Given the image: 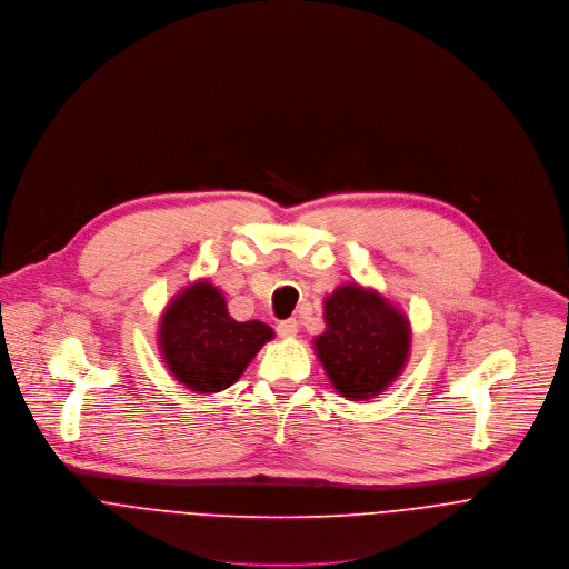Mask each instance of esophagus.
I'll use <instances>...</instances> for the list:
<instances>
[{
	"instance_id": "obj_1",
	"label": "esophagus",
	"mask_w": 569,
	"mask_h": 569,
	"mask_svg": "<svg viewBox=\"0 0 569 569\" xmlns=\"http://www.w3.org/2000/svg\"><path fill=\"white\" fill-rule=\"evenodd\" d=\"M276 331H278V336H282V338H293V336L298 333V320H296V318L280 320V322L276 325Z\"/></svg>"
}]
</instances>
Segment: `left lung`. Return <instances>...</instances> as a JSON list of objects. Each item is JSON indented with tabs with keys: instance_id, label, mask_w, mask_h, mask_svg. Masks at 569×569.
Segmentation results:
<instances>
[{
	"instance_id": "8db88e82",
	"label": "left lung",
	"mask_w": 569,
	"mask_h": 569,
	"mask_svg": "<svg viewBox=\"0 0 569 569\" xmlns=\"http://www.w3.org/2000/svg\"><path fill=\"white\" fill-rule=\"evenodd\" d=\"M325 325L313 348L331 386L350 401L381 395L401 375L410 325L379 291L357 282L338 287L325 298Z\"/></svg>"
}]
</instances>
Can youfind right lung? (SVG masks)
<instances>
[{
    "instance_id": "right-lung-1",
    "label": "right lung",
    "mask_w": 569,
    "mask_h": 569,
    "mask_svg": "<svg viewBox=\"0 0 569 569\" xmlns=\"http://www.w3.org/2000/svg\"><path fill=\"white\" fill-rule=\"evenodd\" d=\"M273 329L260 320L238 322L208 280L186 287L163 311L161 357L186 388L210 395L233 386Z\"/></svg>"
}]
</instances>
